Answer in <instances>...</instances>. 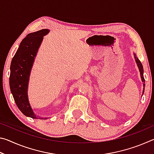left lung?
I'll return each mask as SVG.
<instances>
[{"label": "left lung", "instance_id": "8db88e82", "mask_svg": "<svg viewBox=\"0 0 154 154\" xmlns=\"http://www.w3.org/2000/svg\"><path fill=\"white\" fill-rule=\"evenodd\" d=\"M134 56L135 61H136V63L137 64V66H138V68H139V72H140V78H141V81H142L143 84V94H142V96H143V93H144L145 86V79H144V77H143V65L141 64V62H140V61L139 60V58H138L137 57L136 54H134Z\"/></svg>", "mask_w": 154, "mask_h": 154}]
</instances>
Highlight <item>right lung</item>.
<instances>
[{"label":"right lung","mask_w":154,"mask_h":154,"mask_svg":"<svg viewBox=\"0 0 154 154\" xmlns=\"http://www.w3.org/2000/svg\"><path fill=\"white\" fill-rule=\"evenodd\" d=\"M49 32V29H42L28 34L20 43L10 66L9 86L15 102L23 114L33 119H47L36 116L33 111L28 100V89L35 59L43 36Z\"/></svg>","instance_id":"add662e5"}]
</instances>
